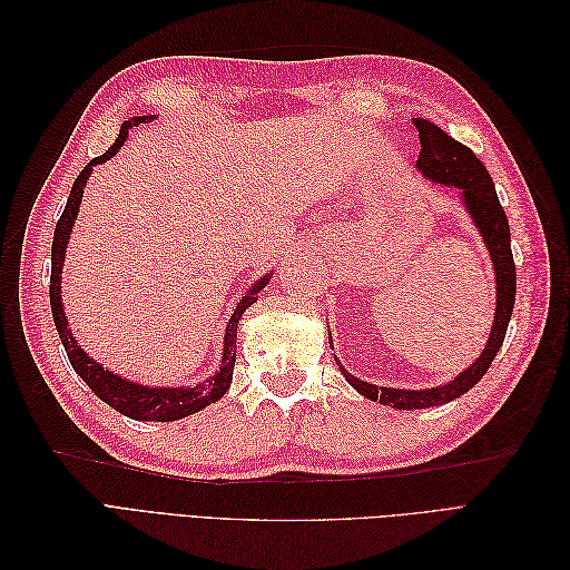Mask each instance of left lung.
<instances>
[{
    "label": "left lung",
    "mask_w": 570,
    "mask_h": 570,
    "mask_svg": "<svg viewBox=\"0 0 570 570\" xmlns=\"http://www.w3.org/2000/svg\"><path fill=\"white\" fill-rule=\"evenodd\" d=\"M413 126L419 130L421 137V154L416 168L421 174L444 187H456L461 193V199L465 204V212L471 214L475 228L485 243L492 266H494V283H497V306H494V323L488 337L485 350L473 361V364L461 371L454 381L428 387V390H396V387H377L371 383L358 381L347 368L337 366L342 375L347 377V383L364 394L366 400L381 402L392 409H428V406H440L456 400V396L469 392L482 375L488 373L492 358L497 356L499 347L507 337V327L511 321L513 302H515V266H513V254H511V233H509V220L507 214L499 204L494 183L488 174V168L475 154L456 142L454 137L446 135L435 124H430L425 118H413Z\"/></svg>",
    "instance_id": "left-lung-1"
}]
</instances>
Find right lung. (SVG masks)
<instances>
[{"label":"right lung","mask_w":570,"mask_h":570,"mask_svg":"<svg viewBox=\"0 0 570 570\" xmlns=\"http://www.w3.org/2000/svg\"><path fill=\"white\" fill-rule=\"evenodd\" d=\"M145 120H151V116H135L126 120L120 126V132L116 137V142L101 154V157L92 159L88 166L80 170V176L76 178L71 195H68L66 209L55 228V239H51V278H49V304H51V316H55L57 333L61 337L63 350L68 354V361H71L73 371L82 377L88 387L99 396L101 402H107L111 409L118 413H124L128 419L135 421H178L185 416H193V413L206 409L209 404L218 402L223 394L228 392L233 383V368H235V350H237V323L247 312V306L256 302V295L262 292L271 278V273L264 275L262 281H256L247 292L245 297L237 302L235 312L226 325V335H223V358H220V368L214 373L209 381L199 383L195 387H149L140 383H130L126 377L116 375L114 371H107L99 361L90 358L88 352L80 350V344L71 335V327H68L66 314H63V304H61V268H63V258H66V247H68V237H71L73 223L80 212V199H82V189L88 185V178L92 174V168L97 164L109 161L114 154L124 147L128 130L137 124H145Z\"/></svg>","instance_id":"add662e5"}]
</instances>
